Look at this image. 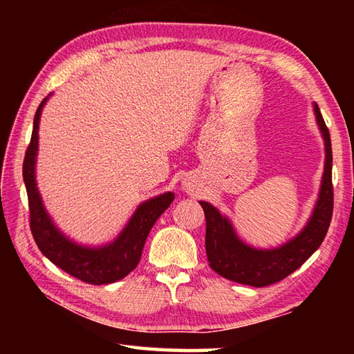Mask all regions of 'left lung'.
Listing matches in <instances>:
<instances>
[{"label":"left lung","mask_w":354,"mask_h":354,"mask_svg":"<svg viewBox=\"0 0 354 354\" xmlns=\"http://www.w3.org/2000/svg\"><path fill=\"white\" fill-rule=\"evenodd\" d=\"M315 118L325 139V173L319 201L309 223L299 234L277 250H254L241 242L230 221L206 201H200L206 217V254L214 272L226 279L253 287L283 281L306 262L325 239L333 217V149L331 137L319 106L314 104Z\"/></svg>","instance_id":"8db88e82"}]
</instances>
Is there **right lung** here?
Wrapping results in <instances>:
<instances>
[{"label": "right lung", "mask_w": 354, "mask_h": 354, "mask_svg": "<svg viewBox=\"0 0 354 354\" xmlns=\"http://www.w3.org/2000/svg\"><path fill=\"white\" fill-rule=\"evenodd\" d=\"M45 101L46 98L41 100L35 111L31 142L23 160V179H25L28 192L29 226H31L32 237L41 253L73 278L93 286L115 283L137 267L149 231L156 220L175 200V195L167 192L164 195L143 203L122 234L117 237V241L103 248H84L65 239L46 215L39 190L35 187L34 164L35 154H37L39 120Z\"/></svg>", "instance_id": "obj_1"}]
</instances>
